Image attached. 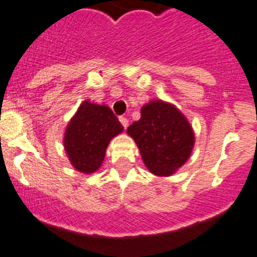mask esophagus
<instances>
[{"mask_svg": "<svg viewBox=\"0 0 257 257\" xmlns=\"http://www.w3.org/2000/svg\"><path fill=\"white\" fill-rule=\"evenodd\" d=\"M119 120H120V123H121V125H123V128L126 129V126H128V124H129L128 119L124 118V116H120V118H119Z\"/></svg>", "mask_w": 257, "mask_h": 257, "instance_id": "esophagus-1", "label": "esophagus"}]
</instances>
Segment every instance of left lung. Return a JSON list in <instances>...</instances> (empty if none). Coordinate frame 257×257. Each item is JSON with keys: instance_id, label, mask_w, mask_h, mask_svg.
I'll return each instance as SVG.
<instances>
[{"instance_id": "obj_1", "label": "left lung", "mask_w": 257, "mask_h": 257, "mask_svg": "<svg viewBox=\"0 0 257 257\" xmlns=\"http://www.w3.org/2000/svg\"><path fill=\"white\" fill-rule=\"evenodd\" d=\"M136 141L147 168L156 176H171L188 159L195 136L187 119L161 100L142 108V116L126 129Z\"/></svg>"}]
</instances>
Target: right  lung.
I'll return each mask as SVG.
<instances>
[{"label":"right lung","mask_w":257,"mask_h":257,"mask_svg":"<svg viewBox=\"0 0 257 257\" xmlns=\"http://www.w3.org/2000/svg\"><path fill=\"white\" fill-rule=\"evenodd\" d=\"M123 131L110 108L84 101L65 131L64 147L71 164L83 173H93L100 167L106 147Z\"/></svg>","instance_id":"obj_1"}]
</instances>
